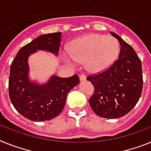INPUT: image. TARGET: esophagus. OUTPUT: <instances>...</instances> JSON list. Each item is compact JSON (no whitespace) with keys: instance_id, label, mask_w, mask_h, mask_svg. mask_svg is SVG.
Listing matches in <instances>:
<instances>
[{"instance_id":"1","label":"esophagus","mask_w":151,"mask_h":151,"mask_svg":"<svg viewBox=\"0 0 151 151\" xmlns=\"http://www.w3.org/2000/svg\"><path fill=\"white\" fill-rule=\"evenodd\" d=\"M79 79L80 81H85L86 79V76L85 74H81L79 76Z\"/></svg>"}]
</instances>
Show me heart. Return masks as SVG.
Here are the masks:
<instances>
[{
	"label": "heart",
	"mask_w": 151,
	"mask_h": 151,
	"mask_svg": "<svg viewBox=\"0 0 151 151\" xmlns=\"http://www.w3.org/2000/svg\"><path fill=\"white\" fill-rule=\"evenodd\" d=\"M69 53H63L67 63L85 62L87 69L92 73H100L112 65L119 53V44L112 37L93 33L74 42L69 46Z\"/></svg>",
	"instance_id": "1"
}]
</instances>
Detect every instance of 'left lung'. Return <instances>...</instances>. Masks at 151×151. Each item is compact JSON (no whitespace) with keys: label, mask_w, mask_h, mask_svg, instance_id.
I'll list each match as a JSON object with an SVG mask.
<instances>
[{"label":"left lung","mask_w":151,"mask_h":151,"mask_svg":"<svg viewBox=\"0 0 151 151\" xmlns=\"http://www.w3.org/2000/svg\"><path fill=\"white\" fill-rule=\"evenodd\" d=\"M110 33L121 45L118 60L102 73L87 77L94 86L89 105L100 117L118 118L131 111L139 101L143 88L142 65L134 50L116 33Z\"/></svg>","instance_id":"left-lung-1"}]
</instances>
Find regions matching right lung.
I'll return each instance as SVG.
<instances>
[{
  "label": "right lung",
  "mask_w": 151,
  "mask_h": 151,
  "mask_svg": "<svg viewBox=\"0 0 151 151\" xmlns=\"http://www.w3.org/2000/svg\"><path fill=\"white\" fill-rule=\"evenodd\" d=\"M61 32L43 34L23 46L13 60L8 89L11 103L18 112L33 122H44L57 117L65 106L69 91L79 83L78 75L69 78L52 76L46 84L31 82L27 60L38 50L58 55Z\"/></svg>",
  "instance_id": "right-lung-1"
}]
</instances>
